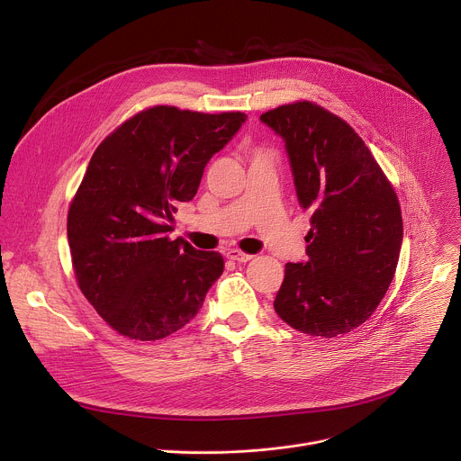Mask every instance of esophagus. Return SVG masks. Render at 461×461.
Wrapping results in <instances>:
<instances>
[{
	"label": "esophagus",
	"instance_id": "obj_1",
	"mask_svg": "<svg viewBox=\"0 0 461 461\" xmlns=\"http://www.w3.org/2000/svg\"><path fill=\"white\" fill-rule=\"evenodd\" d=\"M226 257L230 258V260H233V262H239V264H246V262H249L253 257L251 255H246V253H242V251H239V249H230L228 253H226Z\"/></svg>",
	"mask_w": 461,
	"mask_h": 461
}]
</instances>
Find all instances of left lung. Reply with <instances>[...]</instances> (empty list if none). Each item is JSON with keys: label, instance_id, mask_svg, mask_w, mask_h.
Wrapping results in <instances>:
<instances>
[{"label": "left lung", "instance_id": "left-lung-1", "mask_svg": "<svg viewBox=\"0 0 461 461\" xmlns=\"http://www.w3.org/2000/svg\"><path fill=\"white\" fill-rule=\"evenodd\" d=\"M285 142L299 206L312 215L306 260L285 266L275 310L290 328L333 339L364 324L395 275L397 195L366 142L310 101L260 115Z\"/></svg>", "mask_w": 461, "mask_h": 461}]
</instances>
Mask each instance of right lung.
Here are the masks:
<instances>
[{"label":"right lung","mask_w":461,"mask_h":461,"mask_svg":"<svg viewBox=\"0 0 461 461\" xmlns=\"http://www.w3.org/2000/svg\"><path fill=\"white\" fill-rule=\"evenodd\" d=\"M242 112L148 108L94 151L71 203L68 240L80 290L121 335L164 339L192 321L224 271L215 251L171 240L210 158L240 130Z\"/></svg>","instance_id":"right-lung-1"}]
</instances>
